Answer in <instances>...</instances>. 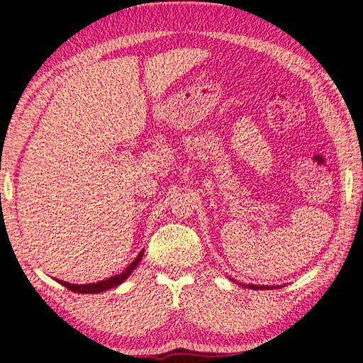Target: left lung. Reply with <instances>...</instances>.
I'll use <instances>...</instances> for the list:
<instances>
[{
	"mask_svg": "<svg viewBox=\"0 0 363 363\" xmlns=\"http://www.w3.org/2000/svg\"><path fill=\"white\" fill-rule=\"evenodd\" d=\"M243 288H251V290H269V288H275V286H266V285H245V284H238Z\"/></svg>",
	"mask_w": 363,
	"mask_h": 363,
	"instance_id": "1",
	"label": "left lung"
}]
</instances>
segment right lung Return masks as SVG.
Listing matches in <instances>:
<instances>
[{
	"mask_svg": "<svg viewBox=\"0 0 363 363\" xmlns=\"http://www.w3.org/2000/svg\"><path fill=\"white\" fill-rule=\"evenodd\" d=\"M143 256H144V250L140 251V253L138 255L136 259H134V261L130 264V266H128L125 270H123L121 274H118V275H113V277L106 279V280L96 281V284H84V285H78V284H69V281H64V280H57V281H59V284L62 285V286L69 288V290H70V291H73V293H82V294H94V293L107 291V290H110V288H115V286L121 285L123 281H125L128 277H130L133 270L138 267L139 261L143 259Z\"/></svg>",
	"mask_w": 363,
	"mask_h": 363,
	"instance_id": "right-lung-1",
	"label": "right lung"
}]
</instances>
